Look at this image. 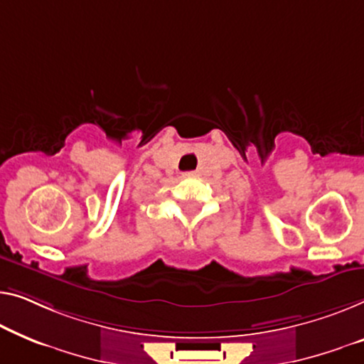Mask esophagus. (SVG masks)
<instances>
[{
  "label": "esophagus",
  "instance_id": "34e87169",
  "mask_svg": "<svg viewBox=\"0 0 364 364\" xmlns=\"http://www.w3.org/2000/svg\"><path fill=\"white\" fill-rule=\"evenodd\" d=\"M184 176H196V173H194V171H189V173H184Z\"/></svg>",
  "mask_w": 364,
  "mask_h": 364
}]
</instances>
